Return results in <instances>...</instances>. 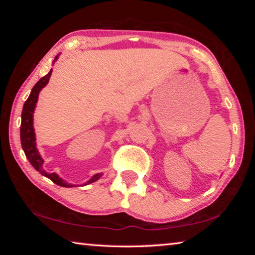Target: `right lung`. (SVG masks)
I'll return each instance as SVG.
<instances>
[{"instance_id": "add662e5", "label": "right lung", "mask_w": 255, "mask_h": 255, "mask_svg": "<svg viewBox=\"0 0 255 255\" xmlns=\"http://www.w3.org/2000/svg\"><path fill=\"white\" fill-rule=\"evenodd\" d=\"M57 55L54 59V63L58 59ZM53 63V64H54ZM51 72L53 70H50L49 73L47 75L37 82L36 84L30 92V96L27 99V101L24 102L23 105V109H22V114H21V127H20V139H21V146H22V149L25 154V156L29 159V162L31 165L36 169L39 173H41L46 178L50 179L54 183L57 185H60V187H65V188H72V187H77V184H73V183H67L65 180H63L57 173H48L44 170V159H42L41 155L39 154V150L37 148V143H36V132H34V128H33V112L34 109H36L37 102H38V97H39V93L42 90V88L48 84ZM102 176V173H97L94 174L91 179L86 181L82 185H86L90 183L96 182L97 180H99Z\"/></svg>"}]
</instances>
